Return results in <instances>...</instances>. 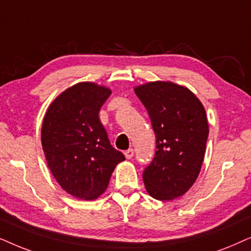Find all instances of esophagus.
Listing matches in <instances>:
<instances>
[{
	"mask_svg": "<svg viewBox=\"0 0 251 251\" xmlns=\"http://www.w3.org/2000/svg\"><path fill=\"white\" fill-rule=\"evenodd\" d=\"M124 155H125V157H126V158H127V159L132 158L133 155H134V150H133L132 148L128 149V150H126V151L124 152Z\"/></svg>",
	"mask_w": 251,
	"mask_h": 251,
	"instance_id": "obj_1",
	"label": "esophagus"
}]
</instances>
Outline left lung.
<instances>
[{
  "label": "left lung",
  "mask_w": 251,
  "mask_h": 251,
  "mask_svg": "<svg viewBox=\"0 0 251 251\" xmlns=\"http://www.w3.org/2000/svg\"><path fill=\"white\" fill-rule=\"evenodd\" d=\"M134 92L156 136L157 150L143 182L151 198L171 201L183 195L201 171L209 135L204 106L188 88L171 81L148 82Z\"/></svg>",
  "instance_id": "8db88e82"
}]
</instances>
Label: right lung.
<instances>
[{"mask_svg":"<svg viewBox=\"0 0 251 251\" xmlns=\"http://www.w3.org/2000/svg\"><path fill=\"white\" fill-rule=\"evenodd\" d=\"M111 91L79 82L53 100L42 123L47 163L59 186L80 200H95L106 189L123 152L109 141L99 112Z\"/></svg>","mask_w":251,"mask_h":251,"instance_id":"1","label":"right lung"}]
</instances>
